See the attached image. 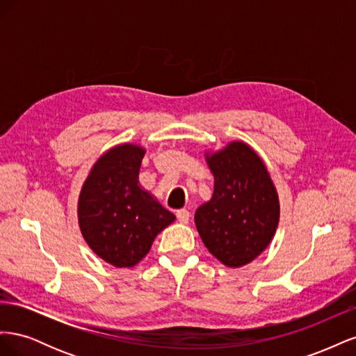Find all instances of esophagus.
Wrapping results in <instances>:
<instances>
[{
    "label": "esophagus",
    "mask_w": 356,
    "mask_h": 356,
    "mask_svg": "<svg viewBox=\"0 0 356 356\" xmlns=\"http://www.w3.org/2000/svg\"><path fill=\"white\" fill-rule=\"evenodd\" d=\"M177 218L179 222L182 224H187L190 220V212L187 209H178L177 211Z\"/></svg>",
    "instance_id": "34e87169"
}]
</instances>
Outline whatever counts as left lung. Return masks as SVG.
<instances>
[{
	"label": "left lung",
	"mask_w": 356,
	"mask_h": 356,
	"mask_svg": "<svg viewBox=\"0 0 356 356\" xmlns=\"http://www.w3.org/2000/svg\"><path fill=\"white\" fill-rule=\"evenodd\" d=\"M213 175V195L195 213L208 251L227 267H242L272 242L279 222V197L261 157L232 141L204 153Z\"/></svg>",
	"instance_id": "left-lung-1"
}]
</instances>
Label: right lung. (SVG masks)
Masks as SVG:
<instances>
[{
    "mask_svg": "<svg viewBox=\"0 0 356 356\" xmlns=\"http://www.w3.org/2000/svg\"><path fill=\"white\" fill-rule=\"evenodd\" d=\"M145 148L120 144L93 165L79 196V225L90 250L114 267H134L156 236L175 221L152 193L139 186Z\"/></svg>",
    "mask_w": 356,
    "mask_h": 356,
    "instance_id": "add662e5",
    "label": "right lung"
}]
</instances>
